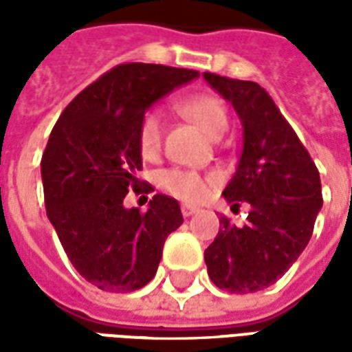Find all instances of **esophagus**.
<instances>
[{
    "label": "esophagus",
    "mask_w": 352,
    "mask_h": 352,
    "mask_svg": "<svg viewBox=\"0 0 352 352\" xmlns=\"http://www.w3.org/2000/svg\"><path fill=\"white\" fill-rule=\"evenodd\" d=\"M198 211V207H194V206H181V213H183V217H190V214H194Z\"/></svg>",
    "instance_id": "esophagus-1"
}]
</instances>
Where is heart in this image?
Segmentation results:
<instances>
[{"label":"heart","instance_id":"1","mask_svg":"<svg viewBox=\"0 0 352 352\" xmlns=\"http://www.w3.org/2000/svg\"><path fill=\"white\" fill-rule=\"evenodd\" d=\"M179 109L184 116H188L198 128L206 131L209 138L219 139L228 130V109L224 101L214 94H194L179 101ZM162 138H164V122L156 109L146 111L141 116L138 126V148L143 158L153 160L160 154ZM213 177L201 175L194 169L169 168L160 171L158 184L162 190L183 201H199L207 196Z\"/></svg>","mask_w":352,"mask_h":352}]
</instances>
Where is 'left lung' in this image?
Listing matches in <instances>:
<instances>
[{
    "label": "left lung",
    "instance_id": "1",
    "mask_svg": "<svg viewBox=\"0 0 352 352\" xmlns=\"http://www.w3.org/2000/svg\"><path fill=\"white\" fill-rule=\"evenodd\" d=\"M228 100L243 124V153L224 188L228 204H251L247 224L237 228L221 217V228L206 249L207 273L234 294L264 290L283 277L307 247L322 207L315 162L280 115L272 96L252 80L204 73Z\"/></svg>",
    "mask_w": 352,
    "mask_h": 352
}]
</instances>
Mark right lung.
<instances>
[{"mask_svg":"<svg viewBox=\"0 0 352 352\" xmlns=\"http://www.w3.org/2000/svg\"><path fill=\"white\" fill-rule=\"evenodd\" d=\"M198 75L160 64L116 65L88 85L50 131L41 158L47 217L73 267L94 287H145L156 275L166 237L183 224L175 198L156 194L146 213L122 201L130 190H153L138 179L141 116Z\"/></svg>","mask_w":352,"mask_h":352,"instance_id":"1","label":"right lung"}]
</instances>
